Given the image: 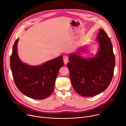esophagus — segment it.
I'll return each mask as SVG.
<instances>
[{
    "label": "esophagus",
    "mask_w": 126,
    "mask_h": 126,
    "mask_svg": "<svg viewBox=\"0 0 126 126\" xmlns=\"http://www.w3.org/2000/svg\"><path fill=\"white\" fill-rule=\"evenodd\" d=\"M63 60L65 64H67L68 62V58L67 55H64L63 57Z\"/></svg>",
    "instance_id": "34e87169"
}]
</instances>
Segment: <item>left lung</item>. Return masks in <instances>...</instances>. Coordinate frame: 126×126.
<instances>
[{"mask_svg":"<svg viewBox=\"0 0 126 126\" xmlns=\"http://www.w3.org/2000/svg\"><path fill=\"white\" fill-rule=\"evenodd\" d=\"M97 35L100 48L95 57L83 58L75 53L69 56L67 63L73 87L82 96L101 93L109 87L114 75L115 58L112 44L103 30H100Z\"/></svg>","mask_w":126,"mask_h":126,"instance_id":"8db88e82","label":"left lung"}]
</instances>
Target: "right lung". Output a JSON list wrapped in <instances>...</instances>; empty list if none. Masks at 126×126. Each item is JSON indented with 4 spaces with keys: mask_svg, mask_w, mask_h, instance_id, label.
Returning <instances> with one entry per match:
<instances>
[{
    "mask_svg": "<svg viewBox=\"0 0 126 126\" xmlns=\"http://www.w3.org/2000/svg\"><path fill=\"white\" fill-rule=\"evenodd\" d=\"M17 38L13 45L10 65L15 84L20 92L31 98L42 100L53 92L59 69L64 63L62 56L42 65L30 66L19 59L17 51Z\"/></svg>",
    "mask_w": 126,
    "mask_h": 126,
    "instance_id": "add662e5",
    "label": "right lung"
}]
</instances>
